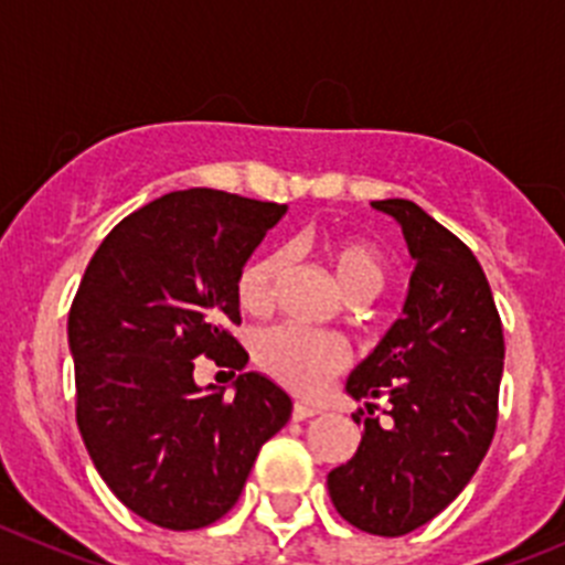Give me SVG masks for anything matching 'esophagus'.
Returning <instances> with one entry per match:
<instances>
[{"instance_id": "1", "label": "esophagus", "mask_w": 565, "mask_h": 565, "mask_svg": "<svg viewBox=\"0 0 565 565\" xmlns=\"http://www.w3.org/2000/svg\"><path fill=\"white\" fill-rule=\"evenodd\" d=\"M318 415V409L315 407H307V404H295L292 407V420H309Z\"/></svg>"}]
</instances>
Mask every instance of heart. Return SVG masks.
I'll return each mask as SVG.
<instances>
[{
    "label": "heart",
    "mask_w": 565,
    "mask_h": 565,
    "mask_svg": "<svg viewBox=\"0 0 565 565\" xmlns=\"http://www.w3.org/2000/svg\"><path fill=\"white\" fill-rule=\"evenodd\" d=\"M326 267L337 287L351 303L376 298L387 281V265L371 245L345 236H329L318 242ZM284 273L278 253L253 258L236 278V300L250 315H265L276 300V284ZM256 360L270 376L292 387L295 393L315 395L326 387L334 373L348 365V348L340 337L312 334V331L278 326L256 340Z\"/></svg>",
    "instance_id": "b5f03b06"
}]
</instances>
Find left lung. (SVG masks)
<instances>
[{"label": "left lung", "mask_w": 565, "mask_h": 565, "mask_svg": "<svg viewBox=\"0 0 565 565\" xmlns=\"http://www.w3.org/2000/svg\"><path fill=\"white\" fill-rule=\"evenodd\" d=\"M371 205L402 225L413 276L402 318L351 371L345 393L360 402L387 387L390 426L365 418L360 449L326 484L348 524L395 537L449 508L488 455L504 334L477 256L451 231L413 200Z\"/></svg>", "instance_id": "left-lung-1"}]
</instances>
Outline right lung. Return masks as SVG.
<instances>
[{
  "label": "right lung",
  "mask_w": 565,
  "mask_h": 565,
  "mask_svg": "<svg viewBox=\"0 0 565 565\" xmlns=\"http://www.w3.org/2000/svg\"><path fill=\"white\" fill-rule=\"evenodd\" d=\"M287 205L217 189L170 192L116 225L68 312L77 426L114 497L163 530H200L239 499L289 395L242 373L234 398L200 387L194 360L242 371L236 278Z\"/></svg>",
  "instance_id": "right-lung-1"
}]
</instances>
